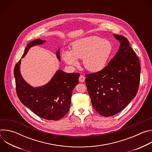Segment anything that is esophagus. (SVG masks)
<instances>
[{"label": "esophagus", "instance_id": "1", "mask_svg": "<svg viewBox=\"0 0 152 152\" xmlns=\"http://www.w3.org/2000/svg\"><path fill=\"white\" fill-rule=\"evenodd\" d=\"M85 80V77L83 75H80L79 78V80L80 82H83Z\"/></svg>", "mask_w": 152, "mask_h": 152}]
</instances>
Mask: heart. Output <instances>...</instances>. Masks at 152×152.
<instances>
[{
    "instance_id": "heart-1",
    "label": "heart",
    "mask_w": 152,
    "mask_h": 152,
    "mask_svg": "<svg viewBox=\"0 0 152 152\" xmlns=\"http://www.w3.org/2000/svg\"><path fill=\"white\" fill-rule=\"evenodd\" d=\"M113 51L111 41L93 35L73 41L70 50H64L61 57L72 67L79 64L77 59H82V64L86 70L96 73L106 67Z\"/></svg>"
}]
</instances>
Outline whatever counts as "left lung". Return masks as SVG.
<instances>
[{"instance_id": "left-lung-1", "label": "left lung", "mask_w": 152, "mask_h": 152, "mask_svg": "<svg viewBox=\"0 0 152 152\" xmlns=\"http://www.w3.org/2000/svg\"><path fill=\"white\" fill-rule=\"evenodd\" d=\"M120 45L115 56L102 71L86 75L85 83L94 110L110 117L121 111L136 96L140 63L126 38L114 34Z\"/></svg>"}]
</instances>
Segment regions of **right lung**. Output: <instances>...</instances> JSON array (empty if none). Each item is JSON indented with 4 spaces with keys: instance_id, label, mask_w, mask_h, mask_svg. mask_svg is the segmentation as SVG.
Segmentation results:
<instances>
[{
    "instance_id": "1",
    "label": "right lung",
    "mask_w": 152,
    "mask_h": 152,
    "mask_svg": "<svg viewBox=\"0 0 152 152\" xmlns=\"http://www.w3.org/2000/svg\"><path fill=\"white\" fill-rule=\"evenodd\" d=\"M46 42L37 39L28 43L21 59L32 47L42 45ZM56 56L60 61V48L56 52ZM21 61L16 64L14 70L17 94L21 102L41 118L49 120L62 118L70 109L73 90L79 83L80 75L66 73L59 69L46 84L34 87L21 76Z\"/></svg>"
}]
</instances>
